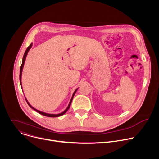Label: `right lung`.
I'll return each instance as SVG.
<instances>
[{
    "label": "right lung",
    "instance_id": "add662e5",
    "mask_svg": "<svg viewBox=\"0 0 159 159\" xmlns=\"http://www.w3.org/2000/svg\"><path fill=\"white\" fill-rule=\"evenodd\" d=\"M33 43H31V44L30 45V46L27 48V49H26V52H25V54H24V56H23V58H22V64H21V66H20V74H19V79H20V83L21 84V75H22V69H23V67H24V64H25V60H26V56H27V55H28V52L30 51V50L31 49V48L32 47V44ZM21 86H22V84L20 85ZM77 89H78V88L75 90L74 91V94H73V95H72V98H71V99H70V102H69V106H68V107H66V109L63 111V112H62L61 113H60V114H57V115H53V114H48V113H46V112H42V111H39V110H38V109H35V108H34L33 106H31V104L28 102V101H27V99H26V98H25V99H26V102H27V103L28 104V105L30 106V107H31L33 109H34V110H35L36 112H38V113H39V114H41V115H43V116H48V117H58V116H61V115H64L65 113L69 110V107H70V104H71V103H72V99H73V98H74V96L75 95V93H76V91L77 90Z\"/></svg>",
    "mask_w": 159,
    "mask_h": 159
}]
</instances>
